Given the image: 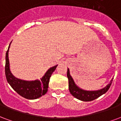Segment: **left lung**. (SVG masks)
I'll use <instances>...</instances> for the list:
<instances>
[{"instance_id":"left-lung-1","label":"left lung","mask_w":121,"mask_h":121,"mask_svg":"<svg viewBox=\"0 0 121 121\" xmlns=\"http://www.w3.org/2000/svg\"><path fill=\"white\" fill-rule=\"evenodd\" d=\"M67 77L68 79V83H69V90L72 95L77 98L79 100H82V101H91L99 97L107 91L112 82V79L110 81V82L107 86L103 88V89H100L99 90L96 91H86L79 88L78 86L74 82L73 80L69 74V70L68 69L67 71Z\"/></svg>"}]
</instances>
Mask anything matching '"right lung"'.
<instances>
[{"mask_svg": "<svg viewBox=\"0 0 121 121\" xmlns=\"http://www.w3.org/2000/svg\"><path fill=\"white\" fill-rule=\"evenodd\" d=\"M9 46H9L8 51L6 52L5 65V74L8 82L17 93L27 99H36L44 95L47 92L50 77L53 72L56 69L57 65L48 69L42 79H40V81L35 80L27 81L18 79L12 75L9 69V62L8 59Z\"/></svg>", "mask_w": 121, "mask_h": 121, "instance_id": "1", "label": "right lung"}]
</instances>
